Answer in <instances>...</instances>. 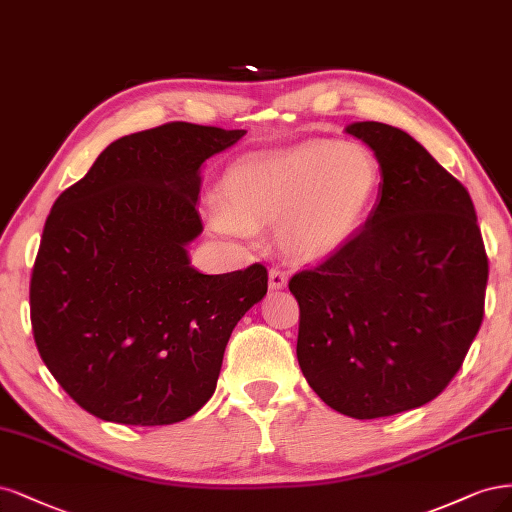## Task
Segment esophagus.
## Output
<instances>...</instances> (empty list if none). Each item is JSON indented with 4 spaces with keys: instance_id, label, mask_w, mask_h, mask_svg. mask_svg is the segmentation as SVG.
Returning a JSON list of instances; mask_svg holds the SVG:
<instances>
[{
    "instance_id": "1",
    "label": "esophagus",
    "mask_w": 512,
    "mask_h": 512,
    "mask_svg": "<svg viewBox=\"0 0 512 512\" xmlns=\"http://www.w3.org/2000/svg\"><path fill=\"white\" fill-rule=\"evenodd\" d=\"M287 280H289L287 274H285L283 270H278V268H272L270 274H268V285H270L272 291L285 289V287H287Z\"/></svg>"
}]
</instances>
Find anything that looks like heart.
Listing matches in <instances>:
<instances>
[{
    "label": "heart",
    "mask_w": 512,
    "mask_h": 512,
    "mask_svg": "<svg viewBox=\"0 0 512 512\" xmlns=\"http://www.w3.org/2000/svg\"><path fill=\"white\" fill-rule=\"evenodd\" d=\"M381 189V166L355 142H310L251 155L223 178L227 208L212 210L223 234L251 238L278 223L283 249L302 261L336 255L366 225Z\"/></svg>",
    "instance_id": "1"
}]
</instances>
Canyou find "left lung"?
<instances>
[{
	"label": "left lung",
	"instance_id": "1",
	"mask_svg": "<svg viewBox=\"0 0 512 512\" xmlns=\"http://www.w3.org/2000/svg\"><path fill=\"white\" fill-rule=\"evenodd\" d=\"M381 166L361 232L289 280L298 361L319 398L353 419L432 402L481 327L489 263L470 193L406 131L346 125Z\"/></svg>",
	"mask_w": 512,
	"mask_h": 512
}]
</instances>
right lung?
Wrapping results in <instances>:
<instances>
[{
	"label": "right lung",
	"instance_id": "1",
	"mask_svg": "<svg viewBox=\"0 0 512 512\" xmlns=\"http://www.w3.org/2000/svg\"><path fill=\"white\" fill-rule=\"evenodd\" d=\"M244 129L166 123L106 146L48 214L29 285L40 357L70 398L123 425H170L217 389L244 312L268 293L253 263L202 274V163Z\"/></svg>",
	"mask_w": 512,
	"mask_h": 512
}]
</instances>
